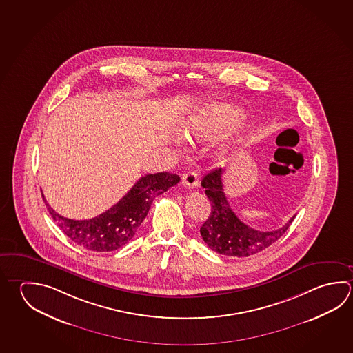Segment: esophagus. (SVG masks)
<instances>
[{
  "mask_svg": "<svg viewBox=\"0 0 353 353\" xmlns=\"http://www.w3.org/2000/svg\"><path fill=\"white\" fill-rule=\"evenodd\" d=\"M181 183H183V185L189 188V189L196 188L198 184H199V181H198V174H196V172H188V173L183 175Z\"/></svg>",
  "mask_w": 353,
  "mask_h": 353,
  "instance_id": "1",
  "label": "esophagus"
}]
</instances>
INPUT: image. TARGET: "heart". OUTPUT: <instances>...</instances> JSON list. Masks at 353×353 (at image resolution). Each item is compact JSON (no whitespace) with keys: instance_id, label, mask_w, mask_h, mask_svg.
Returning <instances> with one entry per match:
<instances>
[{"instance_id":"heart-1","label":"heart","mask_w":353,"mask_h":353,"mask_svg":"<svg viewBox=\"0 0 353 353\" xmlns=\"http://www.w3.org/2000/svg\"><path fill=\"white\" fill-rule=\"evenodd\" d=\"M235 116L228 107H216L212 109L205 117L192 122L185 129L184 134L195 141H209L215 137L220 129L234 122Z\"/></svg>"}]
</instances>
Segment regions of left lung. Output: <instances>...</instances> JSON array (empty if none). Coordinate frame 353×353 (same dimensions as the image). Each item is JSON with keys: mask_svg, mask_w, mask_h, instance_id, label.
Masks as SVG:
<instances>
[{"mask_svg": "<svg viewBox=\"0 0 353 353\" xmlns=\"http://www.w3.org/2000/svg\"><path fill=\"white\" fill-rule=\"evenodd\" d=\"M206 196L212 203V212L200 234L212 251L226 256L246 257L255 255L276 243L289 229L295 216L288 224L272 231H259L244 224L231 210L225 196L223 169H215L201 180Z\"/></svg>", "mask_w": 353, "mask_h": 353, "instance_id": "obj_1", "label": "left lung"}]
</instances>
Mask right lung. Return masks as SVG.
<instances>
[{"instance_id": "1", "label": "right lung", "mask_w": 353, "mask_h": 353, "mask_svg": "<svg viewBox=\"0 0 353 353\" xmlns=\"http://www.w3.org/2000/svg\"><path fill=\"white\" fill-rule=\"evenodd\" d=\"M179 181L176 174H148L116 205L88 220L64 218L52 209L43 194L42 198L53 220L72 241L88 250L105 252L117 250L130 241L147 216L154 198Z\"/></svg>"}]
</instances>
